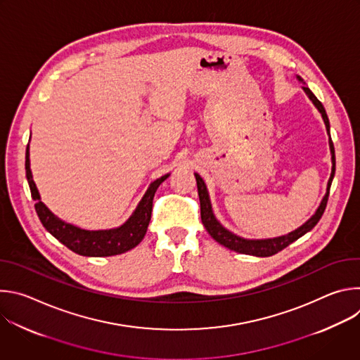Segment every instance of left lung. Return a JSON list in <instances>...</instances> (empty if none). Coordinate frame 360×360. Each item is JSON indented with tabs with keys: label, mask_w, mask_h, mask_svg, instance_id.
Wrapping results in <instances>:
<instances>
[{
	"label": "left lung",
	"mask_w": 360,
	"mask_h": 360,
	"mask_svg": "<svg viewBox=\"0 0 360 360\" xmlns=\"http://www.w3.org/2000/svg\"><path fill=\"white\" fill-rule=\"evenodd\" d=\"M300 79V77H297ZM303 91L306 92V95L311 98V101L315 104V107L319 110V112L322 114V118L325 121L326 125V131L329 134V145H330V152H332V174L328 182V189H326V195L323 196L319 208L316 211V214L304 222L300 228H297L296 231L279 236V238H274V239H261V240H250V239H243L240 236H236L235 233L229 232L228 229H225L215 218L214 212H212V207H211V200L208 196V191L207 186H205V182L202 181V178L195 174L196 178V185H198V195H199V202H200V219L203 226L207 228V231L210 232V235L219 242L221 245L239 252V253H246V255H253V256H272L278 252H281L282 249H285L286 246H289L292 242H295L296 239H299L300 236H303L306 232H309L322 218L325 210H326V203H328V198H329V191H330V185H332V179L335 176V169H336V161H335V148H333V142L330 138V125H329V118L326 115V111L322 105V102L314 95V92L307 88L303 86Z\"/></svg>",
	"instance_id": "obj_1"
}]
</instances>
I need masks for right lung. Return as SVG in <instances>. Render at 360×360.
I'll list each match as a JSON object with an SVG mask.
<instances>
[{
    "instance_id": "add662e5",
    "label": "right lung",
    "mask_w": 360,
    "mask_h": 360,
    "mask_svg": "<svg viewBox=\"0 0 360 360\" xmlns=\"http://www.w3.org/2000/svg\"><path fill=\"white\" fill-rule=\"evenodd\" d=\"M25 174L31 189V196L35 200L37 215L44 228L68 249L82 256H112L135 248L146 233L152 214L153 195H155L158 186L169 176L164 175L149 185L135 212L122 226L110 231H85L61 221L41 202L30 169L28 146L25 152Z\"/></svg>"
}]
</instances>
